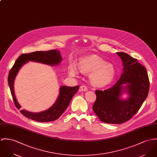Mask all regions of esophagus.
Instances as JSON below:
<instances>
[{"mask_svg":"<svg viewBox=\"0 0 157 157\" xmlns=\"http://www.w3.org/2000/svg\"><path fill=\"white\" fill-rule=\"evenodd\" d=\"M80 90L81 91H83V92H86L87 90V87L86 86L82 85L80 87Z\"/></svg>","mask_w":157,"mask_h":157,"instance_id":"obj_1","label":"esophagus"}]
</instances>
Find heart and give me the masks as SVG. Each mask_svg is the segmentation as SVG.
<instances>
[{
  "label": "heart",
  "mask_w": 157,
  "mask_h": 157,
  "mask_svg": "<svg viewBox=\"0 0 157 157\" xmlns=\"http://www.w3.org/2000/svg\"><path fill=\"white\" fill-rule=\"evenodd\" d=\"M80 70L85 73L90 74V81L93 85L104 87L110 84L113 80L115 70L112 65L96 56H89L82 58L79 63ZM77 70L71 66L70 73L75 75Z\"/></svg>",
  "instance_id": "obj_1"
}]
</instances>
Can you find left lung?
I'll return each instance as SVG.
<instances>
[{
    "mask_svg": "<svg viewBox=\"0 0 157 157\" xmlns=\"http://www.w3.org/2000/svg\"><path fill=\"white\" fill-rule=\"evenodd\" d=\"M123 64V72L112 87L96 90L97 99L93 110L102 122L120 124L127 122L136 114L147 98L149 90L147 72L137 60L124 52H117ZM127 92L129 98L120 96Z\"/></svg>",
    "mask_w": 157,
    "mask_h": 157,
    "instance_id": "1",
    "label": "left lung"
}]
</instances>
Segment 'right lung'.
Returning a JSON list of instances; mask_svg holds the SVG:
<instances>
[{
	"mask_svg": "<svg viewBox=\"0 0 157 157\" xmlns=\"http://www.w3.org/2000/svg\"><path fill=\"white\" fill-rule=\"evenodd\" d=\"M62 56L60 52L56 50L43 52L38 51L28 54H22L15 62L14 65L11 69L8 82L10 86L11 95L15 105L18 109L21 108L20 105L16 99L14 90V83L15 77L20 68L29 61L39 62L48 65H56L62 61ZM79 89L78 86L70 87L62 86L60 87L59 94L55 103L48 109L39 113H33L26 110H21L20 112L25 116L33 121L41 122H50L57 119L67 109L69 105L72 98L77 93Z\"/></svg>",
	"mask_w": 157,
	"mask_h": 157,
	"instance_id": "right-lung-1",
	"label": "right lung"
}]
</instances>
